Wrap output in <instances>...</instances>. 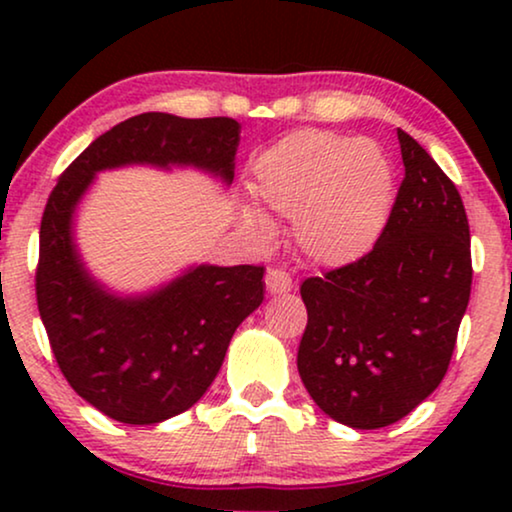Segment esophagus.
Returning a JSON list of instances; mask_svg holds the SVG:
<instances>
[{
  "instance_id": "obj_1",
  "label": "esophagus",
  "mask_w": 512,
  "mask_h": 512,
  "mask_svg": "<svg viewBox=\"0 0 512 512\" xmlns=\"http://www.w3.org/2000/svg\"><path fill=\"white\" fill-rule=\"evenodd\" d=\"M265 286H268L270 296H279V293H289L293 289L291 277L286 275L284 270L270 268L268 275H265Z\"/></svg>"
}]
</instances>
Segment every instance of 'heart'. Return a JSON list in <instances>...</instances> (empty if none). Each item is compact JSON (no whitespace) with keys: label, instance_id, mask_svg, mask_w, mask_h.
I'll use <instances>...</instances> for the list:
<instances>
[{"label":"heart","instance_id":"1","mask_svg":"<svg viewBox=\"0 0 512 512\" xmlns=\"http://www.w3.org/2000/svg\"><path fill=\"white\" fill-rule=\"evenodd\" d=\"M251 191L268 212L293 219V242L307 261L345 268L361 261L387 228L396 177L373 139L305 128L256 158ZM242 223L258 240L270 235L256 209H242Z\"/></svg>","mask_w":512,"mask_h":512}]
</instances>
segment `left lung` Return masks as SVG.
Returning <instances> with one entry per match:
<instances>
[{
    "label": "left lung",
    "instance_id": "left-lung-1",
    "mask_svg": "<svg viewBox=\"0 0 512 512\" xmlns=\"http://www.w3.org/2000/svg\"><path fill=\"white\" fill-rule=\"evenodd\" d=\"M403 184L361 261L300 286L298 373L312 401L352 429L403 419L443 382L471 298V233L457 186L398 130Z\"/></svg>",
    "mask_w": 512,
    "mask_h": 512
}]
</instances>
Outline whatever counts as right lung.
Wrapping results in <instances>:
<instances>
[{"mask_svg":"<svg viewBox=\"0 0 512 512\" xmlns=\"http://www.w3.org/2000/svg\"><path fill=\"white\" fill-rule=\"evenodd\" d=\"M237 144L233 118L149 111L97 137L48 195L37 265L41 321L72 389L116 422L158 424L200 401L237 326L263 303L265 270L202 263L149 293L118 296L76 249V207L97 172L125 165L195 167L230 186Z\"/></svg>","mask_w":512,"mask_h":512,"instance_id":"right-lung-1","label":"right lung"}]
</instances>
